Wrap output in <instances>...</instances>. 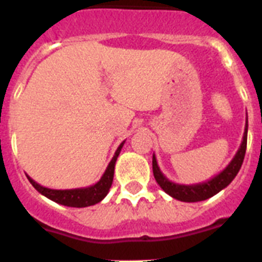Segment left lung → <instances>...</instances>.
<instances>
[{
	"label": "left lung",
	"instance_id": "1",
	"mask_svg": "<svg viewBox=\"0 0 262 262\" xmlns=\"http://www.w3.org/2000/svg\"><path fill=\"white\" fill-rule=\"evenodd\" d=\"M246 142H248V117H246V125L245 132H244V137H242V142L239 148H238L235 156L233 157V160L229 163L222 172H220L218 175L211 178L207 182L198 183V184H178L171 180H168L164 176V173L160 171V168L157 165L156 156L153 155L152 159V168L153 175L156 179L157 184L169 195V196L175 198L180 202H201L206 201L208 198L214 196L215 193L222 191L223 188H226L235 176H237L238 171L241 169V165L244 163V157H245L246 152Z\"/></svg>",
	"mask_w": 262,
	"mask_h": 262
}]
</instances>
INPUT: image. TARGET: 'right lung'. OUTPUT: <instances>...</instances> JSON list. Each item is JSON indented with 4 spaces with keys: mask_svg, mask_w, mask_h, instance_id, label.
<instances>
[{
    "mask_svg": "<svg viewBox=\"0 0 262 262\" xmlns=\"http://www.w3.org/2000/svg\"><path fill=\"white\" fill-rule=\"evenodd\" d=\"M124 144L125 141L121 142L120 146L117 148L116 153H114V156H113L112 161L106 168L105 173L93 186L83 187V188H72V190H52V188L40 186L39 183H36L28 175L27 178L31 182L32 186L35 187L41 195L47 196L51 201L56 202L59 205L67 206V207H89V206H93L95 203H99L109 192L113 178H114V167H116L117 157L120 155Z\"/></svg>",
    "mask_w": 262,
    "mask_h": 262,
    "instance_id": "right-lung-1",
    "label": "right lung"
}]
</instances>
